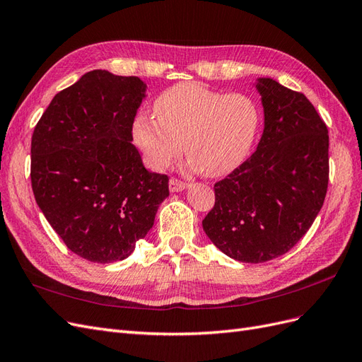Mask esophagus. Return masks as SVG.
<instances>
[{"label":"esophagus","mask_w":362,"mask_h":362,"mask_svg":"<svg viewBox=\"0 0 362 362\" xmlns=\"http://www.w3.org/2000/svg\"><path fill=\"white\" fill-rule=\"evenodd\" d=\"M185 187H187V182H184L178 178H170V181H169L170 192H182Z\"/></svg>","instance_id":"obj_1"}]
</instances>
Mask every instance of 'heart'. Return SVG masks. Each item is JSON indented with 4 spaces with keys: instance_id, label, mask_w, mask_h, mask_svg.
<instances>
[{
    "instance_id": "b5f03b06",
    "label": "heart",
    "mask_w": 362,
    "mask_h": 362,
    "mask_svg": "<svg viewBox=\"0 0 362 362\" xmlns=\"http://www.w3.org/2000/svg\"><path fill=\"white\" fill-rule=\"evenodd\" d=\"M157 117L139 113L133 137L151 168L166 169L184 154L208 178L223 177L245 161L254 145L259 110L243 93H225L196 83L164 90L154 104Z\"/></svg>"
}]
</instances>
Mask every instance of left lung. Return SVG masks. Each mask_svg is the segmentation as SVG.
Returning a JSON list of instances; mask_svg holds the SVG:
<instances>
[{
  "instance_id": "1",
  "label": "left lung",
  "mask_w": 362,
  "mask_h": 362,
  "mask_svg": "<svg viewBox=\"0 0 362 362\" xmlns=\"http://www.w3.org/2000/svg\"><path fill=\"white\" fill-rule=\"evenodd\" d=\"M257 89L264 107L258 148L214 184L202 221L208 238L242 262L287 254L315 221L329 181V136L314 105L272 78Z\"/></svg>"
}]
</instances>
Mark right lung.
<instances>
[{"label":"right lung","mask_w":362,"mask_h":362,"mask_svg":"<svg viewBox=\"0 0 362 362\" xmlns=\"http://www.w3.org/2000/svg\"><path fill=\"white\" fill-rule=\"evenodd\" d=\"M146 84L96 69L52 98L31 137V187L63 243L92 262L133 254L169 196L145 169L133 120Z\"/></svg>","instance_id":"obj_1"}]
</instances>
